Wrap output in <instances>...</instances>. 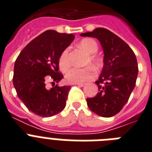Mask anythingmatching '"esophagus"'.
Masks as SVG:
<instances>
[{
  "instance_id": "34e87169",
  "label": "esophagus",
  "mask_w": 152,
  "mask_h": 152,
  "mask_svg": "<svg viewBox=\"0 0 152 152\" xmlns=\"http://www.w3.org/2000/svg\"><path fill=\"white\" fill-rule=\"evenodd\" d=\"M73 84L77 85L79 87H83V86L86 85V83H73Z\"/></svg>"
}]
</instances>
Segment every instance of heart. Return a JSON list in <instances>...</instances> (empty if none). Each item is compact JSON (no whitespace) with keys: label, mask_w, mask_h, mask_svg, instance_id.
Returning a JSON list of instances; mask_svg holds the SVG:
<instances>
[{"label":"heart","mask_w":152,"mask_h":152,"mask_svg":"<svg viewBox=\"0 0 152 152\" xmlns=\"http://www.w3.org/2000/svg\"><path fill=\"white\" fill-rule=\"evenodd\" d=\"M79 46L83 48L88 54L85 64L91 65L95 68H100L102 65V59L95 54L98 50L97 42L91 38L83 39L79 44ZM59 69L61 72H66L71 65L69 57V50L66 48L61 52L58 58ZM95 76V70L91 65H87L83 68H72L69 70L65 75V80L69 83H78L85 82L94 78Z\"/></svg>","instance_id":"obj_1"}]
</instances>
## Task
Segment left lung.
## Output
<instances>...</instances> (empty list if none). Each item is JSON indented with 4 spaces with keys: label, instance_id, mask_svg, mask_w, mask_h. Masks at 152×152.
Instances as JSON below:
<instances>
[{
    "label": "left lung",
    "instance_id": "1",
    "mask_svg": "<svg viewBox=\"0 0 152 152\" xmlns=\"http://www.w3.org/2000/svg\"><path fill=\"white\" fill-rule=\"evenodd\" d=\"M95 37L104 50V67L96 84L99 92L87 98L92 112L102 117H112L126 104L136 85L138 65L130 47L115 33L104 28L81 33Z\"/></svg>",
    "mask_w": 152,
    "mask_h": 152
}]
</instances>
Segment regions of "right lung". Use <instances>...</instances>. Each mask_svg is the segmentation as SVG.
Here are the masks:
<instances>
[{
    "label": "right lung",
    "mask_w": 152,
    "mask_h": 152,
    "mask_svg": "<svg viewBox=\"0 0 152 152\" xmlns=\"http://www.w3.org/2000/svg\"><path fill=\"white\" fill-rule=\"evenodd\" d=\"M74 35L47 30L25 47L16 58L13 84L19 99L28 109L41 117L61 112L66 105L70 86L58 87L63 75L58 72V58ZM54 87L48 89L46 82Z\"/></svg>",
    "instance_id": "add662e5"
}]
</instances>
